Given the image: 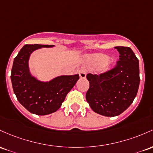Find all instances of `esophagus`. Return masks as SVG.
Returning <instances> with one entry per match:
<instances>
[{"label": "esophagus", "instance_id": "34e87169", "mask_svg": "<svg viewBox=\"0 0 153 153\" xmlns=\"http://www.w3.org/2000/svg\"><path fill=\"white\" fill-rule=\"evenodd\" d=\"M79 76L81 77V78L85 79L86 77V74H87V71H86L85 68H81V69L79 70Z\"/></svg>", "mask_w": 153, "mask_h": 153}]
</instances>
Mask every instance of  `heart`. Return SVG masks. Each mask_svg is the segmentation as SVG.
Wrapping results in <instances>:
<instances>
[{"mask_svg":"<svg viewBox=\"0 0 153 153\" xmlns=\"http://www.w3.org/2000/svg\"><path fill=\"white\" fill-rule=\"evenodd\" d=\"M109 58L104 54H95L87 58V61L91 65H101L102 69H105L108 66Z\"/></svg>","mask_w":153,"mask_h":153,"instance_id":"obj_1","label":"heart"}]
</instances>
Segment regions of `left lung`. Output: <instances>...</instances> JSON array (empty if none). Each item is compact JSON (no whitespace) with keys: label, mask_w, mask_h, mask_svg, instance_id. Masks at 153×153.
<instances>
[{"label":"left lung","mask_w":153,"mask_h":153,"mask_svg":"<svg viewBox=\"0 0 153 153\" xmlns=\"http://www.w3.org/2000/svg\"><path fill=\"white\" fill-rule=\"evenodd\" d=\"M119 60L108 71L87 74L90 87L86 100L92 111L105 116H116L131 105L140 85L139 60L129 47H115Z\"/></svg>","instance_id":"8db88e82"}]
</instances>
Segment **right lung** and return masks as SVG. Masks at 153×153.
<instances>
[{
  "mask_svg": "<svg viewBox=\"0 0 153 153\" xmlns=\"http://www.w3.org/2000/svg\"><path fill=\"white\" fill-rule=\"evenodd\" d=\"M48 45H25L14 58L11 69L13 92L19 102L32 114L43 116L56 112L68 92L79 79V74L61 76L49 82H42L31 76L28 61L32 51Z\"/></svg>",
  "mask_w": 153,
  "mask_h": 153,
  "instance_id": "1",
  "label": "right lung"
}]
</instances>
